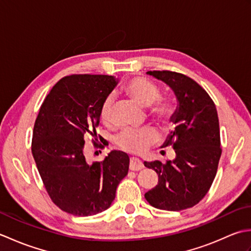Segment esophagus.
<instances>
[{"label": "esophagus", "mask_w": 251, "mask_h": 251, "mask_svg": "<svg viewBox=\"0 0 251 251\" xmlns=\"http://www.w3.org/2000/svg\"><path fill=\"white\" fill-rule=\"evenodd\" d=\"M129 168L130 170H134V172H137V170H140L143 168V164L140 161L139 158L137 157H131L130 162H129Z\"/></svg>", "instance_id": "obj_1"}]
</instances>
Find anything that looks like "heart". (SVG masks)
Returning a JSON list of instances; mask_svg holds the SVG:
<instances>
[{
    "instance_id": "heart-1",
    "label": "heart",
    "mask_w": 251,
    "mask_h": 251,
    "mask_svg": "<svg viewBox=\"0 0 251 251\" xmlns=\"http://www.w3.org/2000/svg\"><path fill=\"white\" fill-rule=\"evenodd\" d=\"M127 94L130 95L142 106H150V113L157 120L166 122L172 114V105L167 100L157 99L159 90L155 84L145 77H136L127 83L125 86ZM115 104V96L110 94L102 101L100 108V119L104 124L112 123V111ZM159 135L151 126L142 128L127 127L121 130L115 137L116 146L123 150L132 153H142L147 149L157 142Z\"/></svg>"
}]
</instances>
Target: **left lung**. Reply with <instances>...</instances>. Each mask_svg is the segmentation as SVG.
<instances>
[{
    "mask_svg": "<svg viewBox=\"0 0 251 251\" xmlns=\"http://www.w3.org/2000/svg\"><path fill=\"white\" fill-rule=\"evenodd\" d=\"M147 73L173 89L178 105L170 116L175 128L162 146L173 147L176 157L166 164L145 162L158 175L157 185L145 197L158 209L183 210L204 199L216 177L222 152L217 109L206 90L184 74Z\"/></svg>",
    "mask_w": 251,
    "mask_h": 251,
    "instance_id": "8db88e82",
    "label": "left lung"
}]
</instances>
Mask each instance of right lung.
<instances>
[{
	"label": "right lung",
	"mask_w": 251,
	"mask_h": 251,
	"mask_svg": "<svg viewBox=\"0 0 251 251\" xmlns=\"http://www.w3.org/2000/svg\"><path fill=\"white\" fill-rule=\"evenodd\" d=\"M117 83L112 75L62 77L36 117L31 150L37 170L54 204L70 215L88 217L108 209L128 174L125 152L111 151L102 162L93 164L83 152L85 136H92L95 146L99 139L103 143L96 132L100 108Z\"/></svg>",
	"instance_id": "1"
}]
</instances>
